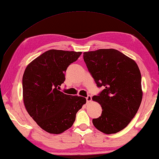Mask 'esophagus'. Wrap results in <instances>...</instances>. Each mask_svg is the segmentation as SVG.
Here are the masks:
<instances>
[{
  "instance_id": "1",
  "label": "esophagus",
  "mask_w": 159,
  "mask_h": 159,
  "mask_svg": "<svg viewBox=\"0 0 159 159\" xmlns=\"http://www.w3.org/2000/svg\"><path fill=\"white\" fill-rule=\"evenodd\" d=\"M91 100H92V96L90 95H88L87 97H86V101H87V102H90Z\"/></svg>"
}]
</instances>
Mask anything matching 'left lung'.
Here are the masks:
<instances>
[{"label":"left lung","instance_id":"1","mask_svg":"<svg viewBox=\"0 0 159 159\" xmlns=\"http://www.w3.org/2000/svg\"><path fill=\"white\" fill-rule=\"evenodd\" d=\"M84 60L96 86L104 87L92 100L100 103L101 116L92 123L106 134L117 133L137 113L142 99V77L135 62L115 49L84 52Z\"/></svg>","mask_w":159,"mask_h":159}]
</instances>
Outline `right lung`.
<instances>
[{
    "instance_id": "add662e5",
    "label": "right lung",
    "mask_w": 159,
    "mask_h": 159,
    "mask_svg": "<svg viewBox=\"0 0 159 159\" xmlns=\"http://www.w3.org/2000/svg\"><path fill=\"white\" fill-rule=\"evenodd\" d=\"M81 54L49 50L31 62L24 71L22 86L25 109L37 124L50 134H61L70 128L77 111L86 102L82 96L59 90L69 65Z\"/></svg>"
}]
</instances>
